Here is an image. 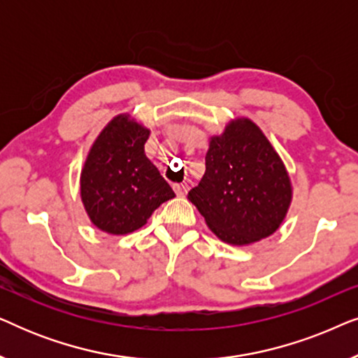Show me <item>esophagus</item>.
<instances>
[{
    "mask_svg": "<svg viewBox=\"0 0 358 358\" xmlns=\"http://www.w3.org/2000/svg\"><path fill=\"white\" fill-rule=\"evenodd\" d=\"M173 189H174V192L179 195V197H184V195L187 194V185H184V184H173Z\"/></svg>",
    "mask_w": 358,
    "mask_h": 358,
    "instance_id": "obj_1",
    "label": "esophagus"
}]
</instances>
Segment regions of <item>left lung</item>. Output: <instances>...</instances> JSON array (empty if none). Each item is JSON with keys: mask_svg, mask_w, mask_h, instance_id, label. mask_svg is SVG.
Instances as JSON below:
<instances>
[{"mask_svg": "<svg viewBox=\"0 0 358 358\" xmlns=\"http://www.w3.org/2000/svg\"><path fill=\"white\" fill-rule=\"evenodd\" d=\"M290 176L264 131L248 117L210 138L205 174L187 194L207 227L233 246L268 238L287 217Z\"/></svg>", "mask_w": 358, "mask_h": 358, "instance_id": "left-lung-1", "label": "left lung"}]
</instances>
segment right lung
<instances>
[{"label":"right lung","instance_id":"add662e5","mask_svg":"<svg viewBox=\"0 0 358 358\" xmlns=\"http://www.w3.org/2000/svg\"><path fill=\"white\" fill-rule=\"evenodd\" d=\"M146 129L119 114L90 148L80 176L81 202L101 231L129 234L146 224L156 208L176 197L173 189L145 155Z\"/></svg>","mask_w":358,"mask_h":358}]
</instances>
